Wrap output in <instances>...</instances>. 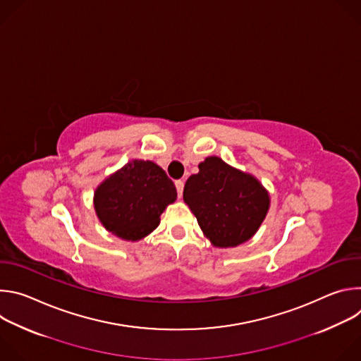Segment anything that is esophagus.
<instances>
[{
    "label": "esophagus",
    "instance_id": "obj_1",
    "mask_svg": "<svg viewBox=\"0 0 361 361\" xmlns=\"http://www.w3.org/2000/svg\"><path fill=\"white\" fill-rule=\"evenodd\" d=\"M176 188H177L178 197H181L183 195V190H184V181L183 180H177L176 181Z\"/></svg>",
    "mask_w": 361,
    "mask_h": 361
}]
</instances>
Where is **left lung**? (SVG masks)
<instances>
[{"mask_svg": "<svg viewBox=\"0 0 361 361\" xmlns=\"http://www.w3.org/2000/svg\"><path fill=\"white\" fill-rule=\"evenodd\" d=\"M184 202L205 238L214 247H237L248 241L264 221L270 194L252 174L212 156L184 185Z\"/></svg>", "mask_w": 361, "mask_h": 361, "instance_id": "left-lung-1", "label": "left lung"}]
</instances>
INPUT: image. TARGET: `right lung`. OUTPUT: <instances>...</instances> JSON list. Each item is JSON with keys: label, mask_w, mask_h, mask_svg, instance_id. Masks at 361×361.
I'll return each mask as SVG.
<instances>
[{"label": "right lung", "mask_w": 361, "mask_h": 361, "mask_svg": "<svg viewBox=\"0 0 361 361\" xmlns=\"http://www.w3.org/2000/svg\"><path fill=\"white\" fill-rule=\"evenodd\" d=\"M177 200L174 183L149 160H131L94 191V210L107 231L138 241L160 224V216Z\"/></svg>", "instance_id": "right-lung-1"}]
</instances>
